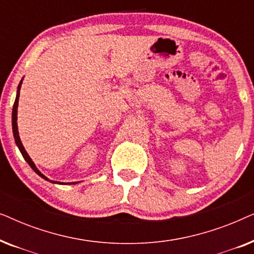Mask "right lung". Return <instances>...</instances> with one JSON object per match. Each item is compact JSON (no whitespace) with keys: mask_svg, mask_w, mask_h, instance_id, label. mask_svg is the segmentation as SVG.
I'll return each mask as SVG.
<instances>
[{"mask_svg":"<svg viewBox=\"0 0 254 254\" xmlns=\"http://www.w3.org/2000/svg\"><path fill=\"white\" fill-rule=\"evenodd\" d=\"M22 83H23V78L20 79L19 84H18V88H17V93H16V99H15V104H13V107H12V133H13V137H15V142L17 144V147H18L19 151L22 152L23 157L25 161L27 162V164H29L31 168H32V170L34 172L37 173L38 176H40L41 178L47 180V182H51L53 184H60V185H71V184H77V183H60V182H54V180H51L48 179L46 176H44L43 173H41L39 170H38V168L36 166V164H34L32 159H31V157L29 156V154H27L25 148H24V145L22 143V141H20V137H19V133H18V126H17V109H18V99H19V91H20V86H22Z\"/></svg>","mask_w":254,"mask_h":254,"instance_id":"right-lung-1","label":"right lung"}]
</instances>
